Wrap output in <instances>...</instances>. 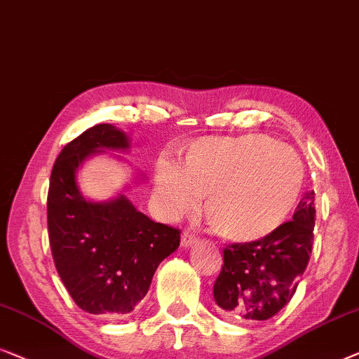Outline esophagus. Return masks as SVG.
Masks as SVG:
<instances>
[{
    "label": "esophagus",
    "mask_w": 359,
    "mask_h": 359,
    "mask_svg": "<svg viewBox=\"0 0 359 359\" xmlns=\"http://www.w3.org/2000/svg\"><path fill=\"white\" fill-rule=\"evenodd\" d=\"M196 242H198V237H196V236L194 234V232L184 231V234H182V241H180L182 247H185V249H189V247L195 245Z\"/></svg>",
    "instance_id": "esophagus-1"
}]
</instances>
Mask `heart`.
I'll use <instances>...</instances> for the list:
<instances>
[{
	"label": "heart",
	"instance_id": "b5f03b06",
	"mask_svg": "<svg viewBox=\"0 0 359 359\" xmlns=\"http://www.w3.org/2000/svg\"><path fill=\"white\" fill-rule=\"evenodd\" d=\"M302 184L299 154L257 133L191 141L184 168L159 159L154 169V195L164 215L191 213L206 196L211 229L241 244L273 234L294 208Z\"/></svg>",
	"mask_w": 359,
	"mask_h": 359
}]
</instances>
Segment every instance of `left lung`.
Here are the masks:
<instances>
[{
    "instance_id": "1",
    "label": "left lung",
    "mask_w": 359,
    "mask_h": 359,
    "mask_svg": "<svg viewBox=\"0 0 359 359\" xmlns=\"http://www.w3.org/2000/svg\"><path fill=\"white\" fill-rule=\"evenodd\" d=\"M314 190L296 206L292 221L255 242L231 244L215 281L213 296L228 319L269 320L291 301L309 264L314 242Z\"/></svg>"
}]
</instances>
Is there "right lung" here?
Returning a JSON list of instances; mask_svg holds the SVG:
<instances>
[{"mask_svg":"<svg viewBox=\"0 0 359 359\" xmlns=\"http://www.w3.org/2000/svg\"><path fill=\"white\" fill-rule=\"evenodd\" d=\"M128 148L122 130L95 125L65 146L50 175L47 223L55 266L76 306L95 316L133 311L161 262L180 244L179 229L154 223L125 194L100 203L81 194L76 172L89 156Z\"/></svg>","mask_w":359,"mask_h":359,"instance_id":"obj_1","label":"right lung"}]
</instances>
